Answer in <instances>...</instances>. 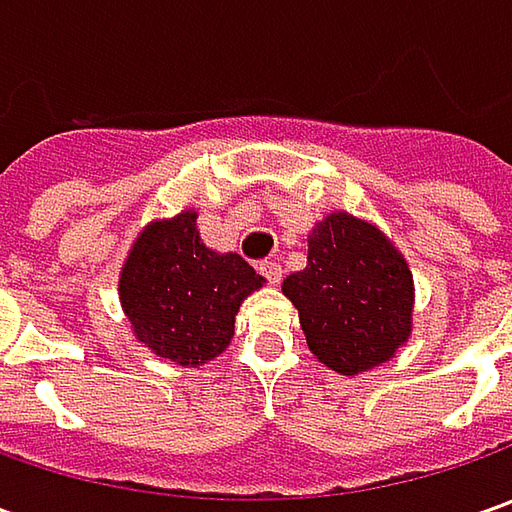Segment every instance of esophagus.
Returning a JSON list of instances; mask_svg holds the SVG:
<instances>
[{
	"label": "esophagus",
	"instance_id": "1",
	"mask_svg": "<svg viewBox=\"0 0 512 512\" xmlns=\"http://www.w3.org/2000/svg\"><path fill=\"white\" fill-rule=\"evenodd\" d=\"M259 273L265 276L270 285H279V279H282V265H279V262H262V265H259Z\"/></svg>",
	"mask_w": 512,
	"mask_h": 512
}]
</instances>
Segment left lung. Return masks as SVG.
Here are the masks:
<instances>
[{
  "label": "left lung",
  "mask_w": 512,
  "mask_h": 512,
  "mask_svg": "<svg viewBox=\"0 0 512 512\" xmlns=\"http://www.w3.org/2000/svg\"><path fill=\"white\" fill-rule=\"evenodd\" d=\"M282 293L313 356L342 376L390 362L413 330V273L379 227L330 213L307 236V267Z\"/></svg>",
  "instance_id": "obj_1"
}]
</instances>
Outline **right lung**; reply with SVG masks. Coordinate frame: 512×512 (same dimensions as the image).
<instances>
[{"instance_id": "1", "label": "right lung", "mask_w": 512, "mask_h": 512, "mask_svg": "<svg viewBox=\"0 0 512 512\" xmlns=\"http://www.w3.org/2000/svg\"><path fill=\"white\" fill-rule=\"evenodd\" d=\"M196 210L150 222L130 247L119 299L133 336L182 367L216 359L236 313L265 279L239 253H216L196 230Z\"/></svg>"}]
</instances>
